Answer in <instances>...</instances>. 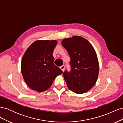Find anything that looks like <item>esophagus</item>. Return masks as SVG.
<instances>
[{
    "instance_id": "obj_1",
    "label": "esophagus",
    "mask_w": 123,
    "mask_h": 123,
    "mask_svg": "<svg viewBox=\"0 0 123 123\" xmlns=\"http://www.w3.org/2000/svg\"><path fill=\"white\" fill-rule=\"evenodd\" d=\"M60 68H61V69L62 71L64 72V70H65V66H64V65L62 66L61 67H60Z\"/></svg>"
}]
</instances>
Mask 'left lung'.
Listing matches in <instances>:
<instances>
[{
    "label": "left lung",
    "mask_w": 123,
    "mask_h": 123,
    "mask_svg": "<svg viewBox=\"0 0 123 123\" xmlns=\"http://www.w3.org/2000/svg\"><path fill=\"white\" fill-rule=\"evenodd\" d=\"M71 58V71L63 73L68 88L77 94L90 90L97 81L99 63L96 52L88 40L73 36L62 41Z\"/></svg>",
    "instance_id": "left-lung-1"
}]
</instances>
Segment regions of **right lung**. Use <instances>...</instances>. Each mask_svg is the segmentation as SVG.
<instances>
[{
    "label": "right lung",
    "mask_w": 123,
    "mask_h": 123,
    "mask_svg": "<svg viewBox=\"0 0 123 123\" xmlns=\"http://www.w3.org/2000/svg\"><path fill=\"white\" fill-rule=\"evenodd\" d=\"M56 40H38L30 46L23 56L21 71L28 86L38 92L46 91L56 76L62 74L54 64L53 52Z\"/></svg>",
    "instance_id": "right-lung-1"
}]
</instances>
